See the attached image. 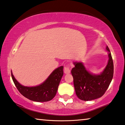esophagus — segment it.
<instances>
[{
  "mask_svg": "<svg viewBox=\"0 0 125 125\" xmlns=\"http://www.w3.org/2000/svg\"><path fill=\"white\" fill-rule=\"evenodd\" d=\"M70 67L69 65H67V66H66L64 68V73H70Z\"/></svg>",
  "mask_w": 125,
  "mask_h": 125,
  "instance_id": "34e87169",
  "label": "esophagus"
}]
</instances>
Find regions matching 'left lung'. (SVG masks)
Masks as SVG:
<instances>
[{"mask_svg": "<svg viewBox=\"0 0 125 125\" xmlns=\"http://www.w3.org/2000/svg\"><path fill=\"white\" fill-rule=\"evenodd\" d=\"M109 61L103 73L98 75L91 74L82 63H74L75 67L71 70L73 85L76 96L83 101H90L101 97L108 88L113 79L114 66L113 59L109 47Z\"/></svg>", "mask_w": 125, "mask_h": 125, "instance_id": "obj_1", "label": "left lung"}]
</instances>
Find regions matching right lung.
Listing matches in <instances>:
<instances>
[{
	"label": "right lung",
	"mask_w": 125,
	"mask_h": 125,
	"mask_svg": "<svg viewBox=\"0 0 125 125\" xmlns=\"http://www.w3.org/2000/svg\"><path fill=\"white\" fill-rule=\"evenodd\" d=\"M63 75V67L61 66L54 70L41 85L28 87L19 84L11 73L12 80L20 94L28 99L37 102L49 101L55 97Z\"/></svg>",
	"instance_id": "add662e5"
}]
</instances>
